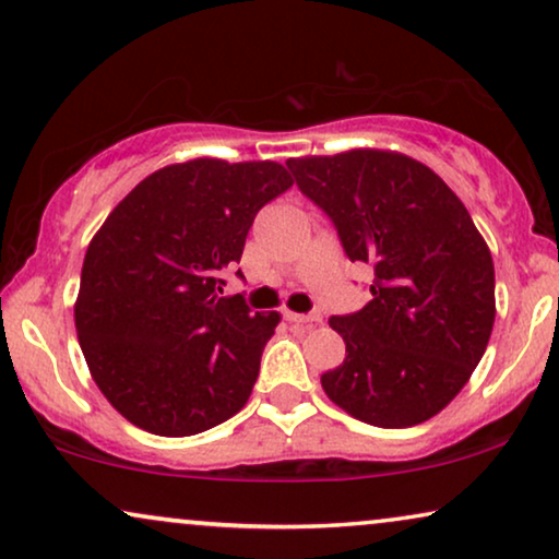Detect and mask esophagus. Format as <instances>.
I'll use <instances>...</instances> for the list:
<instances>
[{
    "label": "esophagus",
    "mask_w": 559,
    "mask_h": 559,
    "mask_svg": "<svg viewBox=\"0 0 559 559\" xmlns=\"http://www.w3.org/2000/svg\"><path fill=\"white\" fill-rule=\"evenodd\" d=\"M285 318L289 320V323H297V325H312V323H320V312H310V316H300V312H293L287 310Z\"/></svg>",
    "instance_id": "obj_1"
}]
</instances>
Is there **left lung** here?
<instances>
[{
  "label": "left lung",
  "instance_id": "left-lung-1",
  "mask_svg": "<svg viewBox=\"0 0 559 559\" xmlns=\"http://www.w3.org/2000/svg\"><path fill=\"white\" fill-rule=\"evenodd\" d=\"M287 167L338 228L350 262L373 270L371 300L331 318L346 358L320 377L328 400L389 430L435 417L493 331V259L471 213L440 175L400 152L348 150Z\"/></svg>",
  "mask_w": 559,
  "mask_h": 559
}]
</instances>
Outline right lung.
Segmentation results:
<instances>
[{"label":"right lung","instance_id":"1","mask_svg":"<svg viewBox=\"0 0 559 559\" xmlns=\"http://www.w3.org/2000/svg\"><path fill=\"white\" fill-rule=\"evenodd\" d=\"M289 186L272 159L167 165L91 239L75 333L96 386L129 423L188 438L247 404L280 312L224 297L221 272L239 264L259 209Z\"/></svg>","mask_w":559,"mask_h":559}]
</instances>
